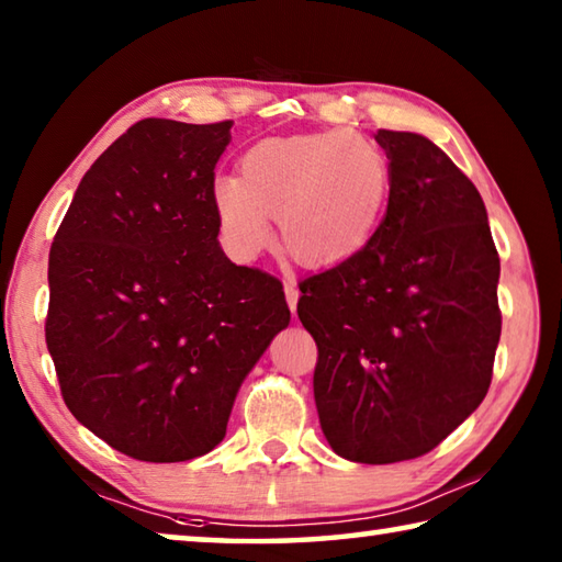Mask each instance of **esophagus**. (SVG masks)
Listing matches in <instances>:
<instances>
[{"mask_svg": "<svg viewBox=\"0 0 562 562\" xmlns=\"http://www.w3.org/2000/svg\"><path fill=\"white\" fill-rule=\"evenodd\" d=\"M284 297H288V304H290L292 312L297 310V300H300V288H297V284H294V282L284 284Z\"/></svg>", "mask_w": 562, "mask_h": 562, "instance_id": "esophagus-1", "label": "esophagus"}]
</instances>
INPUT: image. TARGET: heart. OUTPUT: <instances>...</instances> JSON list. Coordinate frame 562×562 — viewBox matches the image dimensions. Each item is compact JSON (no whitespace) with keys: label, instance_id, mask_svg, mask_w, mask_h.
Returning a JSON list of instances; mask_svg holds the SVG:
<instances>
[{"label":"heart","instance_id":"1","mask_svg":"<svg viewBox=\"0 0 562 562\" xmlns=\"http://www.w3.org/2000/svg\"><path fill=\"white\" fill-rule=\"evenodd\" d=\"M386 164L351 131L265 138L240 158V178L217 176L211 203L237 258L270 243L278 217L284 250L307 265L339 262L361 250L382 221Z\"/></svg>","mask_w":562,"mask_h":562}]
</instances>
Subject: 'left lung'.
I'll return each instance as SVG.
<instances>
[{"mask_svg": "<svg viewBox=\"0 0 562 562\" xmlns=\"http://www.w3.org/2000/svg\"><path fill=\"white\" fill-rule=\"evenodd\" d=\"M389 158L382 225L351 258L300 282L317 341L315 404L337 456L396 463L436 449L486 396L501 339L481 193L443 150L376 131Z\"/></svg>", "mask_w": 562, "mask_h": 562, "instance_id": "obj_1", "label": "left lung"}]
</instances>
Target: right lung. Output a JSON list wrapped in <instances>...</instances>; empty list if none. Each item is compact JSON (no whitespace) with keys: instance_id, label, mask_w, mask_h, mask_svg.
Listing matches in <instances>:
<instances>
[{"instance_id":"add662e5","label":"right lung","mask_w":562,"mask_h":562,"mask_svg":"<svg viewBox=\"0 0 562 562\" xmlns=\"http://www.w3.org/2000/svg\"><path fill=\"white\" fill-rule=\"evenodd\" d=\"M233 121L144 119L76 188L49 252L46 347L69 412L111 449L190 461L290 325L282 282L225 258L211 203Z\"/></svg>"}]
</instances>
